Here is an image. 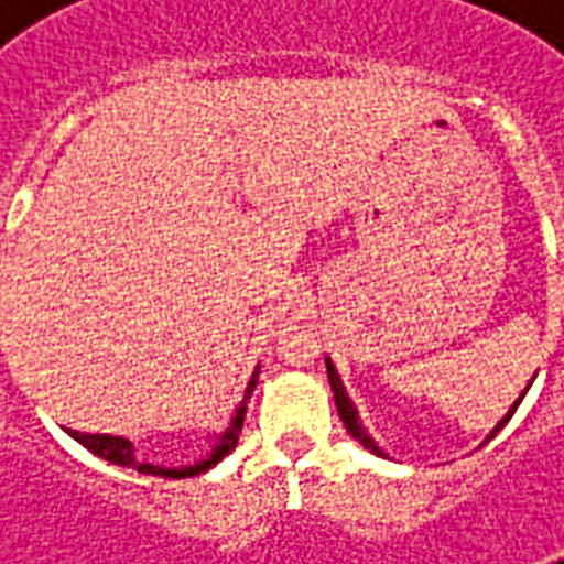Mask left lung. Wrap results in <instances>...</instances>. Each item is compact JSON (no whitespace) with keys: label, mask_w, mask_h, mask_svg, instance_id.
Segmentation results:
<instances>
[{"label":"left lung","mask_w":564,"mask_h":564,"mask_svg":"<svg viewBox=\"0 0 564 564\" xmlns=\"http://www.w3.org/2000/svg\"><path fill=\"white\" fill-rule=\"evenodd\" d=\"M326 368H329V383H332V392H335V404H338V414H341L344 429H347V432H350V435H354L356 441L362 444V447L371 449V453H378V456H383L378 444H375V441L368 437L366 429L359 425V414H356L354 402H350V395H347V390H344V383H341V378H338V371H335V366H332V362H326ZM522 395H525V392H522ZM520 402H522V399H520ZM520 402H517V404H520ZM517 404H513V411H517ZM513 411H510V414L505 416V420H501V423H498L496 429H492V435H496L501 425L508 423L510 416H513Z\"/></svg>","instance_id":"1"}]
</instances>
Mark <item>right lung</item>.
Segmentation results:
<instances>
[{"label":"right lung","instance_id":"right-lung-1","mask_svg":"<svg viewBox=\"0 0 564 564\" xmlns=\"http://www.w3.org/2000/svg\"><path fill=\"white\" fill-rule=\"evenodd\" d=\"M257 378H259V371L253 375V378H250V383H247L245 402H241V408L235 411L232 425H229V429L223 432L220 441H217V447H214V453H210L208 459H198L196 465H184V468H162V465H150V462L139 459V456L132 453V444H129L127 437L84 435V432H75V429H68V435L75 437L78 444H84V447L90 449V453H96V456H102V459L115 462V465H123V468H132V471H139V474L169 477V480H181V477H196V474L208 471L210 465H217L223 456H229V453L235 449V444H238V432H241V423H245V411H247L245 404H247V399H250L253 387H257Z\"/></svg>","mask_w":564,"mask_h":564}]
</instances>
